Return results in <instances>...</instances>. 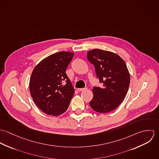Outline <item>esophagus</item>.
<instances>
[{"label": "esophagus", "instance_id": "obj_1", "mask_svg": "<svg viewBox=\"0 0 159 159\" xmlns=\"http://www.w3.org/2000/svg\"><path fill=\"white\" fill-rule=\"evenodd\" d=\"M87 88H78V91L79 92H81V91H84V90H86Z\"/></svg>", "mask_w": 159, "mask_h": 159}]
</instances>
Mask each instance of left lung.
Here are the masks:
<instances>
[{
	"label": "left lung",
	"mask_w": 159,
	"mask_h": 159,
	"mask_svg": "<svg viewBox=\"0 0 159 159\" xmlns=\"http://www.w3.org/2000/svg\"><path fill=\"white\" fill-rule=\"evenodd\" d=\"M87 57L94 66L97 77L103 88L93 87L91 108L100 113H109L124 100L130 84V73L124 60L117 54L99 49L88 52Z\"/></svg>",
	"instance_id": "8db88e82"
}]
</instances>
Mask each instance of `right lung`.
<instances>
[{"label":"right lung","instance_id":"add662e5","mask_svg":"<svg viewBox=\"0 0 159 159\" xmlns=\"http://www.w3.org/2000/svg\"><path fill=\"white\" fill-rule=\"evenodd\" d=\"M74 53L61 51L49 56L34 69L29 89L36 105L45 113L59 116L65 113L75 90L66 73Z\"/></svg>","mask_w":159,"mask_h":159}]
</instances>
